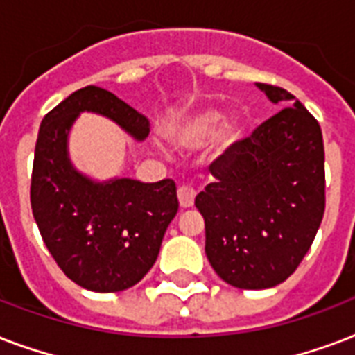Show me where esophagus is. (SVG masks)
<instances>
[{"label": "esophagus", "mask_w": 355, "mask_h": 355, "mask_svg": "<svg viewBox=\"0 0 355 355\" xmlns=\"http://www.w3.org/2000/svg\"><path fill=\"white\" fill-rule=\"evenodd\" d=\"M178 202H180V208H191L195 200V189L189 188V186H180L178 188Z\"/></svg>", "instance_id": "esophagus-1"}]
</instances>
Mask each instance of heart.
<instances>
[{"label": "heart", "mask_w": 355, "mask_h": 355, "mask_svg": "<svg viewBox=\"0 0 355 355\" xmlns=\"http://www.w3.org/2000/svg\"><path fill=\"white\" fill-rule=\"evenodd\" d=\"M219 125H221V114L217 110H200L188 116L175 128L173 139L182 147H199L217 132ZM243 132L245 128L237 119L223 123V127L219 128V138H217L219 149L223 153H230L236 149L243 139Z\"/></svg>", "instance_id": "1"}]
</instances>
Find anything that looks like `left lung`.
I'll return each mask as SVG.
<instances>
[{"label":"left lung","mask_w":355,"mask_h":355,"mask_svg":"<svg viewBox=\"0 0 355 355\" xmlns=\"http://www.w3.org/2000/svg\"><path fill=\"white\" fill-rule=\"evenodd\" d=\"M256 86L286 108L219 156L211 164L214 182L195 199L208 261L239 289L287 280L311 247L326 205L319 123L284 88Z\"/></svg>","instance_id":"left-lung-1"}]
</instances>
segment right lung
<instances>
[{"label":"right lung","mask_w":355,"mask_h":355,"mask_svg":"<svg viewBox=\"0 0 355 355\" xmlns=\"http://www.w3.org/2000/svg\"><path fill=\"white\" fill-rule=\"evenodd\" d=\"M83 112L112 119L144 141L149 121L99 86L66 97L42 119L31 177V208L49 252L69 280L96 293L136 286L155 265L162 239L178 211L171 178L94 180L69 158V130Z\"/></svg>","instance_id":"1"}]
</instances>
